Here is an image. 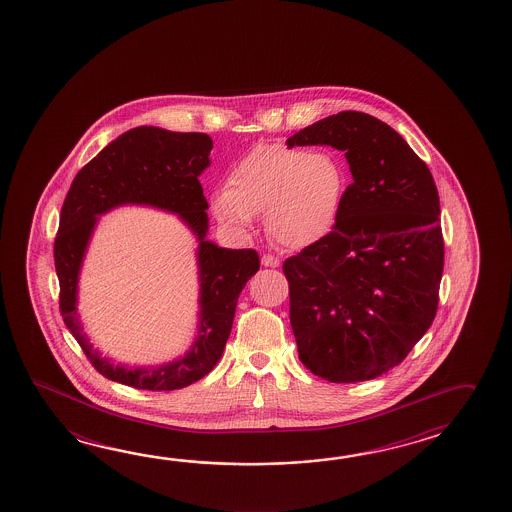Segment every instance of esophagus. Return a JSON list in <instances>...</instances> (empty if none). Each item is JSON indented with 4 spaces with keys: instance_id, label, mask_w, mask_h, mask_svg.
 I'll return each instance as SVG.
<instances>
[{
    "instance_id": "obj_1",
    "label": "esophagus",
    "mask_w": 512,
    "mask_h": 512,
    "mask_svg": "<svg viewBox=\"0 0 512 512\" xmlns=\"http://www.w3.org/2000/svg\"><path fill=\"white\" fill-rule=\"evenodd\" d=\"M261 265L263 267H280V258H276V256H272V254H263L261 256Z\"/></svg>"
}]
</instances>
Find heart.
I'll return each mask as SVG.
<instances>
[{
  "mask_svg": "<svg viewBox=\"0 0 512 512\" xmlns=\"http://www.w3.org/2000/svg\"><path fill=\"white\" fill-rule=\"evenodd\" d=\"M347 191L341 161L281 143L258 145L234 165L227 189L212 203L229 227H249L265 216L267 232L281 247L300 251L331 234Z\"/></svg>",
  "mask_w": 512,
  "mask_h": 512,
  "instance_id": "heart-1",
  "label": "heart"
}]
</instances>
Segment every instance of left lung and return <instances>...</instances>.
<instances>
[{
  "label": "left lung",
  "instance_id": "left-lung-1",
  "mask_svg": "<svg viewBox=\"0 0 512 512\" xmlns=\"http://www.w3.org/2000/svg\"><path fill=\"white\" fill-rule=\"evenodd\" d=\"M345 152L352 183L329 236L283 263L300 360L332 383L400 365L438 311L440 196L429 167L387 123L343 111L287 140Z\"/></svg>",
  "mask_w": 512,
  "mask_h": 512
}]
</instances>
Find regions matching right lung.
Returning <instances> with one entry per match:
<instances>
[{
	"label": "right lung",
	"mask_w": 512,
	"mask_h": 512,
	"mask_svg": "<svg viewBox=\"0 0 512 512\" xmlns=\"http://www.w3.org/2000/svg\"><path fill=\"white\" fill-rule=\"evenodd\" d=\"M211 151V136L201 132L136 127L89 161L67 192L54 240L61 316L94 369L109 380L143 391H174L201 380L223 354L240 292L260 271L258 252L223 249L207 240L209 203L198 176L211 165ZM121 204L174 211L199 240V332L185 357L158 368L132 370L101 359L82 334L77 318V278L97 216Z\"/></svg>",
	"instance_id": "1"
}]
</instances>
